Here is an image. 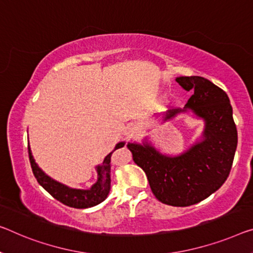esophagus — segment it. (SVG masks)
<instances>
[{
	"label": "esophagus",
	"mask_w": 253,
	"mask_h": 253,
	"mask_svg": "<svg viewBox=\"0 0 253 253\" xmlns=\"http://www.w3.org/2000/svg\"><path fill=\"white\" fill-rule=\"evenodd\" d=\"M138 130V126L135 123H129L127 124L126 129V134L127 135H133L135 132Z\"/></svg>",
	"instance_id": "1"
}]
</instances>
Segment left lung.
I'll list each match as a JSON object with an SVG mask.
<instances>
[{
	"label": "left lung",
	"mask_w": 253,
	"mask_h": 253,
	"mask_svg": "<svg viewBox=\"0 0 253 253\" xmlns=\"http://www.w3.org/2000/svg\"><path fill=\"white\" fill-rule=\"evenodd\" d=\"M176 83L191 90L184 108L162 114L167 122L178 114L192 113L205 123L201 137L178 155L163 154L148 138L127 142L135 164L145 170L151 191L163 204L186 207L205 200L228 177L238 147V131L226 92L203 77H177ZM161 115H156L159 118Z\"/></svg>",
	"instance_id": "left-lung-1"
}]
</instances>
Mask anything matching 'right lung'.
Masks as SVG:
<instances>
[{"label":"right lung","instance_id":"1","mask_svg":"<svg viewBox=\"0 0 253 253\" xmlns=\"http://www.w3.org/2000/svg\"><path fill=\"white\" fill-rule=\"evenodd\" d=\"M126 145V142L121 141L116 143L115 148L113 151L105 157L104 162L102 164L96 166L97 172V181L92 184L89 189H75L70 188V186L65 185L61 182L54 180L50 176H48L44 170H42L33 156L32 149H30L29 141H28V153H29V161L30 165H32L33 173L38 183H40L46 191H47L50 196H53L56 200L60 203L69 206V207L73 208H89L94 207L96 205H99L100 203L106 199L108 193L111 191V157L112 154L114 153L116 149L121 148Z\"/></svg>","mask_w":253,"mask_h":253}]
</instances>
